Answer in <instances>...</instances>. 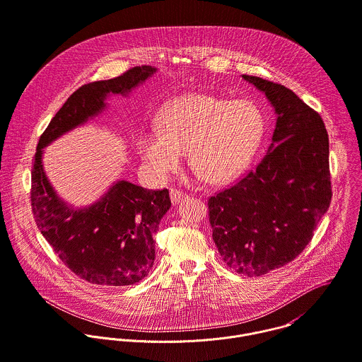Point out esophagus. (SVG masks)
Instances as JSON below:
<instances>
[{"instance_id":"34e87169","label":"esophagus","mask_w":362,"mask_h":362,"mask_svg":"<svg viewBox=\"0 0 362 362\" xmlns=\"http://www.w3.org/2000/svg\"><path fill=\"white\" fill-rule=\"evenodd\" d=\"M185 197H187V194H184V192L180 191V189H175V188H171V189H170V198H171V202H173V204H180Z\"/></svg>"}]
</instances>
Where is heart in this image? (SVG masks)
I'll list each match as a JSON object with an SVG mask.
<instances>
[{
	"label": "heart",
	"instance_id": "heart-1",
	"mask_svg": "<svg viewBox=\"0 0 362 362\" xmlns=\"http://www.w3.org/2000/svg\"><path fill=\"white\" fill-rule=\"evenodd\" d=\"M262 127L261 112L248 101L188 94L163 108L157 129L139 134L137 150L144 170L157 180L175 173L188 153L191 167L204 180L221 184L247 167Z\"/></svg>",
	"mask_w": 362,
	"mask_h": 362
}]
</instances>
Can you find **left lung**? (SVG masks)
I'll return each instance as SVG.
<instances>
[{
    "mask_svg": "<svg viewBox=\"0 0 362 362\" xmlns=\"http://www.w3.org/2000/svg\"><path fill=\"white\" fill-rule=\"evenodd\" d=\"M272 104V143L257 167L208 199L212 238L238 274L259 276L296 258L332 202L322 117L285 86L243 74Z\"/></svg>",
    "mask_w": 362,
    "mask_h": 362,
    "instance_id": "1",
    "label": "left lung"
}]
</instances>
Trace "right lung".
Returning a JSON list of instances; mask_svg holds the SVG:
<instances>
[{
	"label": "right lung",
	"mask_w": 362,
	"mask_h": 362,
	"mask_svg": "<svg viewBox=\"0 0 362 362\" xmlns=\"http://www.w3.org/2000/svg\"><path fill=\"white\" fill-rule=\"evenodd\" d=\"M156 71L137 66L119 77L74 91L42 133L32 167L30 205L35 222L53 251L81 279L108 286L143 279L154 262V235L171 206L168 189L115 182L94 205L73 209L52 188L43 171V147L103 112L108 94L126 95Z\"/></svg>",
	"instance_id": "obj_1"
}]
</instances>
